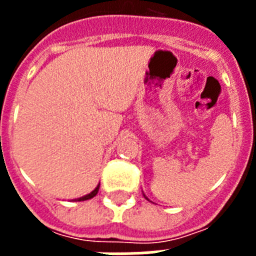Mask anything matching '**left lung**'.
Here are the masks:
<instances>
[{
    "label": "left lung",
    "instance_id": "obj_1",
    "mask_svg": "<svg viewBox=\"0 0 256 256\" xmlns=\"http://www.w3.org/2000/svg\"><path fill=\"white\" fill-rule=\"evenodd\" d=\"M144 198H146V196H144Z\"/></svg>",
    "mask_w": 256,
    "mask_h": 256
}]
</instances>
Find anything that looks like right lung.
Instances as JSON below:
<instances>
[{"label":"right lung","mask_w":256,"mask_h":256,"mask_svg":"<svg viewBox=\"0 0 256 256\" xmlns=\"http://www.w3.org/2000/svg\"><path fill=\"white\" fill-rule=\"evenodd\" d=\"M98 188H100V184H97V187L91 192V194H88V195L82 196V198H76V201H84V200H90V198H94V196L97 195V192H98Z\"/></svg>","instance_id":"obj_1"}]
</instances>
